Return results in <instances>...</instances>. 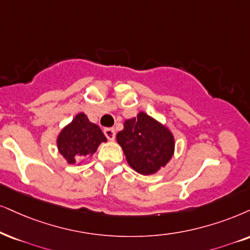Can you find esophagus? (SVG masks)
Masks as SVG:
<instances>
[{
    "instance_id": "esophagus-1",
    "label": "esophagus",
    "mask_w": 250,
    "mask_h": 250,
    "mask_svg": "<svg viewBox=\"0 0 250 250\" xmlns=\"http://www.w3.org/2000/svg\"><path fill=\"white\" fill-rule=\"evenodd\" d=\"M104 134H105V136L108 138L109 141H114V138H115L114 128H106L105 130H104Z\"/></svg>"
}]
</instances>
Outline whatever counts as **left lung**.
<instances>
[{"label":"left lung","mask_w":250,"mask_h":250,"mask_svg":"<svg viewBox=\"0 0 250 250\" xmlns=\"http://www.w3.org/2000/svg\"><path fill=\"white\" fill-rule=\"evenodd\" d=\"M128 165L142 175L156 174L172 159L175 150L174 135L146 113L125 120L123 129L116 134Z\"/></svg>","instance_id":"1"}]
</instances>
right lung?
Instances as JSON below:
<instances>
[{"label": "right lung", "instance_id": "right-lung-1", "mask_svg": "<svg viewBox=\"0 0 250 250\" xmlns=\"http://www.w3.org/2000/svg\"><path fill=\"white\" fill-rule=\"evenodd\" d=\"M106 142V136L99 125L91 122L86 114L81 112L59 132L56 146L65 162L76 164L84 157H92L99 145Z\"/></svg>", "mask_w": 250, "mask_h": 250}]
</instances>
